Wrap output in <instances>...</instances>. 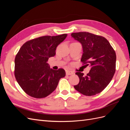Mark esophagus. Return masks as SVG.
Segmentation results:
<instances>
[{"label":"esophagus","instance_id":"esophagus-1","mask_svg":"<svg viewBox=\"0 0 130 130\" xmlns=\"http://www.w3.org/2000/svg\"><path fill=\"white\" fill-rule=\"evenodd\" d=\"M66 73L67 75H72L74 74L73 72L70 71V70H66Z\"/></svg>","mask_w":130,"mask_h":130}]
</instances>
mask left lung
<instances>
[{
	"label": "left lung",
	"mask_w": 130,
	"mask_h": 130,
	"mask_svg": "<svg viewBox=\"0 0 130 130\" xmlns=\"http://www.w3.org/2000/svg\"><path fill=\"white\" fill-rule=\"evenodd\" d=\"M71 36L82 45L81 61L91 67L86 75L81 72L75 73L80 81L74 87L85 95H94L103 91L112 79L116 72V52L103 36L88 32L72 33Z\"/></svg>",
	"instance_id": "1"
}]
</instances>
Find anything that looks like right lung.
Here are the masks:
<instances>
[{
  "label": "right lung",
  "instance_id": "right-lung-1",
  "mask_svg": "<svg viewBox=\"0 0 130 130\" xmlns=\"http://www.w3.org/2000/svg\"><path fill=\"white\" fill-rule=\"evenodd\" d=\"M67 34L44 36L25 42L14 60V76L22 89L29 96L45 98L56 88L59 80L66 76L65 70H53L47 63L56 54L58 45Z\"/></svg>",
  "mask_w": 130,
  "mask_h": 130
}]
</instances>
